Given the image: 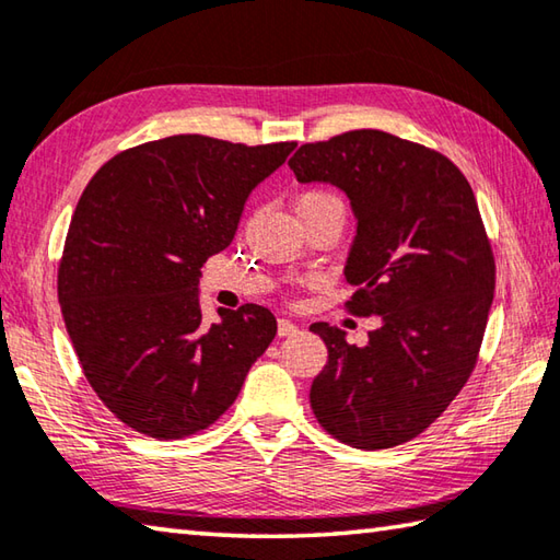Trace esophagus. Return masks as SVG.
I'll return each mask as SVG.
<instances>
[{"label": "esophagus", "mask_w": 560, "mask_h": 560, "mask_svg": "<svg viewBox=\"0 0 560 560\" xmlns=\"http://www.w3.org/2000/svg\"><path fill=\"white\" fill-rule=\"evenodd\" d=\"M277 330H279V336H291V334H296L299 326L293 324V320H289V318H279Z\"/></svg>", "instance_id": "34e87169"}]
</instances>
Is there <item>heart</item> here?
<instances>
[{
    "label": "heart",
    "mask_w": 560,
    "mask_h": 560,
    "mask_svg": "<svg viewBox=\"0 0 560 560\" xmlns=\"http://www.w3.org/2000/svg\"><path fill=\"white\" fill-rule=\"evenodd\" d=\"M301 205H334L343 210V200L336 192H330V189H308V192L299 197V207Z\"/></svg>",
    "instance_id": "obj_1"
}]
</instances>
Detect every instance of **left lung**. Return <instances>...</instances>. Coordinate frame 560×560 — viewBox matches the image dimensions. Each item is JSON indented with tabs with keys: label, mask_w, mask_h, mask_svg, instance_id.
<instances>
[{
	"label": "left lung",
	"mask_w": 560,
	"mask_h": 560,
	"mask_svg": "<svg viewBox=\"0 0 560 560\" xmlns=\"http://www.w3.org/2000/svg\"><path fill=\"white\" fill-rule=\"evenodd\" d=\"M289 167L299 183L348 195L358 222L348 308L381 318L363 348L311 326L328 348L311 407L350 447H397L447 410L477 365L497 281L477 200L452 160L383 130L306 143Z\"/></svg>",
	"instance_id": "obj_1"
}]
</instances>
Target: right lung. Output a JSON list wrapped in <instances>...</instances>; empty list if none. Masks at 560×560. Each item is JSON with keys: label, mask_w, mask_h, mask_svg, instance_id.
<instances>
[{"label": "right lung", "mask_w": 560, "mask_h": 560, "mask_svg": "<svg viewBox=\"0 0 560 560\" xmlns=\"http://www.w3.org/2000/svg\"><path fill=\"white\" fill-rule=\"evenodd\" d=\"M296 143L170 136L122 150L83 189L59 264V303L83 375L140 434L179 440L230 410L277 336L244 303L202 320V264L232 244L246 197Z\"/></svg>", "instance_id": "obj_1"}]
</instances>
